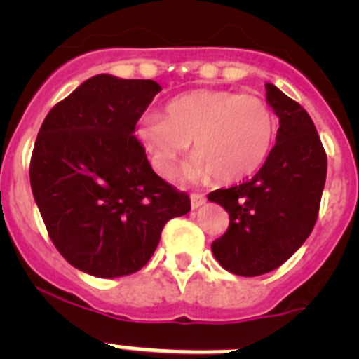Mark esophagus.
Returning <instances> with one entry per match:
<instances>
[{
	"label": "esophagus",
	"instance_id": "obj_1",
	"mask_svg": "<svg viewBox=\"0 0 359 359\" xmlns=\"http://www.w3.org/2000/svg\"><path fill=\"white\" fill-rule=\"evenodd\" d=\"M205 203H207V198H205L203 194H192V196H190V207H192V208L203 207Z\"/></svg>",
	"mask_w": 359,
	"mask_h": 359
}]
</instances>
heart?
Here are the masks:
<instances>
[{
    "label": "heart",
    "instance_id": "1",
    "mask_svg": "<svg viewBox=\"0 0 359 359\" xmlns=\"http://www.w3.org/2000/svg\"><path fill=\"white\" fill-rule=\"evenodd\" d=\"M275 136L277 120L262 98L228 90L180 95L167 102L163 116L145 115L136 126V138L161 177L172 176L192 142L196 156L187 165V177L214 174L223 183L239 182L261 169Z\"/></svg>",
    "mask_w": 359,
    "mask_h": 359
}]
</instances>
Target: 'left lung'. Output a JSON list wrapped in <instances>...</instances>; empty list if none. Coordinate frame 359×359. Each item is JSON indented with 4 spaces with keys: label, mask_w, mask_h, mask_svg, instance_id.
<instances>
[{
    "label": "left lung",
    "mask_w": 359,
    "mask_h": 359,
    "mask_svg": "<svg viewBox=\"0 0 359 359\" xmlns=\"http://www.w3.org/2000/svg\"><path fill=\"white\" fill-rule=\"evenodd\" d=\"M266 100L280 123L268 160L250 182L208 194L230 214L212 253L241 277L269 273L302 246L318 217L327 176V156L307 111L269 82Z\"/></svg>",
    "instance_id": "obj_1"
}]
</instances>
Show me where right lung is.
Here are the masks:
<instances>
[{"label": "right lung", "instance_id": "right-lung-1", "mask_svg": "<svg viewBox=\"0 0 359 359\" xmlns=\"http://www.w3.org/2000/svg\"><path fill=\"white\" fill-rule=\"evenodd\" d=\"M161 86L100 73L50 109L30 161L32 194L48 236L73 268L100 278L144 268L165 223L190 212L135 136Z\"/></svg>", "mask_w": 359, "mask_h": 359}]
</instances>
